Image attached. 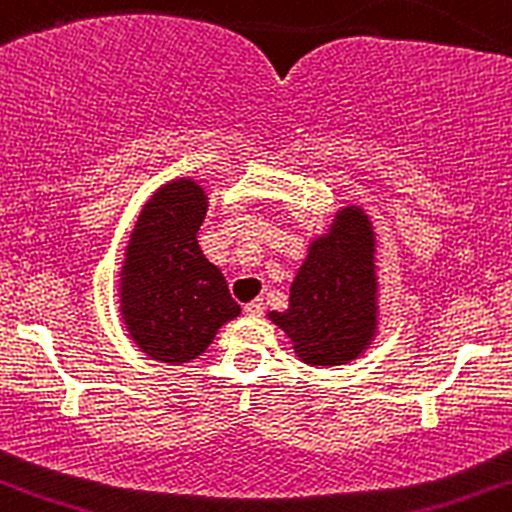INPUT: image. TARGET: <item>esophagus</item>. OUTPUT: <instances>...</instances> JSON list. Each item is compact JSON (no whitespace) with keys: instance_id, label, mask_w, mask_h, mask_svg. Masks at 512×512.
<instances>
[{"instance_id":"34e87169","label":"esophagus","mask_w":512,"mask_h":512,"mask_svg":"<svg viewBox=\"0 0 512 512\" xmlns=\"http://www.w3.org/2000/svg\"><path fill=\"white\" fill-rule=\"evenodd\" d=\"M244 313L251 315V318H256V315L263 313V303L261 300H251V303L244 305Z\"/></svg>"}]
</instances>
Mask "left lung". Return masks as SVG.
<instances>
[{
    "label": "left lung",
    "instance_id": "obj_1",
    "mask_svg": "<svg viewBox=\"0 0 512 512\" xmlns=\"http://www.w3.org/2000/svg\"><path fill=\"white\" fill-rule=\"evenodd\" d=\"M374 226L357 204L337 209L328 231L315 236L291 283L288 310L268 320L293 342L298 360L335 367L357 360L377 337Z\"/></svg>",
    "mask_w": 512,
    "mask_h": 512
}]
</instances>
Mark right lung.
<instances>
[{"mask_svg": "<svg viewBox=\"0 0 512 512\" xmlns=\"http://www.w3.org/2000/svg\"><path fill=\"white\" fill-rule=\"evenodd\" d=\"M207 209L197 179H170L142 204L125 246L118 288L125 330L147 357L167 365L197 360L221 325L241 315L221 271L199 249Z\"/></svg>", "mask_w": 512, "mask_h": 512, "instance_id": "right-lung-1", "label": "right lung"}]
</instances>
